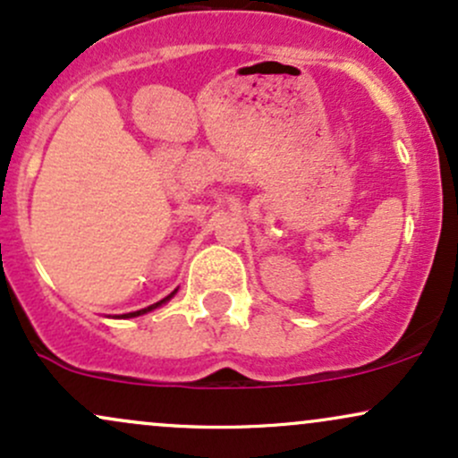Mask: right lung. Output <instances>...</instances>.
Returning <instances> with one entry per match:
<instances>
[{
  "label": "right lung",
  "instance_id": "right-lung-1",
  "mask_svg": "<svg viewBox=\"0 0 458 458\" xmlns=\"http://www.w3.org/2000/svg\"><path fill=\"white\" fill-rule=\"evenodd\" d=\"M176 291H178V288H176ZM176 291H172V293H170V295H167V297H163V299H161V301L152 303V306H148V308H141V310H138V312H129V314H123V317H118V318H135V317H141V314H148V312H152V310L161 308V306H163V303H167V301H170V299L176 295Z\"/></svg>",
  "mask_w": 458,
  "mask_h": 458
}]
</instances>
